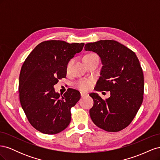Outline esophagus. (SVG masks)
<instances>
[{
    "label": "esophagus",
    "mask_w": 160,
    "mask_h": 160,
    "mask_svg": "<svg viewBox=\"0 0 160 160\" xmlns=\"http://www.w3.org/2000/svg\"><path fill=\"white\" fill-rule=\"evenodd\" d=\"M87 95H88V93H85V92H81V96L82 97V98H83V97H85V96H86Z\"/></svg>",
    "instance_id": "1"
}]
</instances>
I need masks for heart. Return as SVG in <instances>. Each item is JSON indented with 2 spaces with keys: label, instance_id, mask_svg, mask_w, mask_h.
I'll return each instance as SVG.
<instances>
[{
  "label": "heart",
  "instance_id": "heart-1",
  "mask_svg": "<svg viewBox=\"0 0 160 160\" xmlns=\"http://www.w3.org/2000/svg\"><path fill=\"white\" fill-rule=\"evenodd\" d=\"M94 54H89L85 56H90ZM93 79H81L79 81L77 82L76 86L79 89L83 91H88L90 90L93 86Z\"/></svg>",
  "mask_w": 160,
  "mask_h": 160
}]
</instances>
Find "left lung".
<instances>
[{"instance_id":"8db88e82","label":"left lung","mask_w":160,"mask_h":160,"mask_svg":"<svg viewBox=\"0 0 160 160\" xmlns=\"http://www.w3.org/2000/svg\"><path fill=\"white\" fill-rule=\"evenodd\" d=\"M85 50L96 52L103 65L95 91L111 95L103 100L98 93L89 94L94 102L91 118L101 129L119 132L132 122L143 102L144 79L139 61L133 51L113 40L87 43Z\"/></svg>"}]
</instances>
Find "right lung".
Listing matches in <instances>:
<instances>
[{
	"label": "right lung",
	"mask_w": 160,
	"mask_h": 160,
	"mask_svg": "<svg viewBox=\"0 0 160 160\" xmlns=\"http://www.w3.org/2000/svg\"><path fill=\"white\" fill-rule=\"evenodd\" d=\"M84 45L43 41L28 55L21 67L18 91L22 108L32 126L42 133H58L70 123L71 109L81 98L80 93L69 88L61 97L53 86L66 77L69 61Z\"/></svg>",
	"instance_id": "right-lung-1"
}]
</instances>
